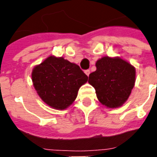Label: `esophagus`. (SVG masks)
I'll use <instances>...</instances> for the list:
<instances>
[{"label": "esophagus", "instance_id": "esophagus-1", "mask_svg": "<svg viewBox=\"0 0 157 157\" xmlns=\"http://www.w3.org/2000/svg\"><path fill=\"white\" fill-rule=\"evenodd\" d=\"M85 74L86 75H87V76H88V75H90V70H86V71H85Z\"/></svg>", "mask_w": 157, "mask_h": 157}]
</instances>
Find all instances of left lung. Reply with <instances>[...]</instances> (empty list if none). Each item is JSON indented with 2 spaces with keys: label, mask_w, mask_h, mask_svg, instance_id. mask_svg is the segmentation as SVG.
<instances>
[{
  "label": "left lung",
  "mask_w": 157,
  "mask_h": 157,
  "mask_svg": "<svg viewBox=\"0 0 157 157\" xmlns=\"http://www.w3.org/2000/svg\"><path fill=\"white\" fill-rule=\"evenodd\" d=\"M96 67L88 82L95 88L99 102L110 109L123 105L135 86V67L119 57L109 56L98 59Z\"/></svg>",
  "instance_id": "left-lung-1"
}]
</instances>
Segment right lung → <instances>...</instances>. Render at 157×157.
I'll list each match as a JSON object with an SVG mask.
<instances>
[{
    "instance_id": "1",
    "label": "right lung",
    "mask_w": 157,
    "mask_h": 157,
    "mask_svg": "<svg viewBox=\"0 0 157 157\" xmlns=\"http://www.w3.org/2000/svg\"><path fill=\"white\" fill-rule=\"evenodd\" d=\"M34 88L44 102L55 109H65L77 97L88 76L79 65L62 57L49 56L32 72Z\"/></svg>"
}]
</instances>
